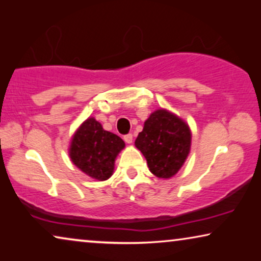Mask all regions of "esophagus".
<instances>
[{
  "mask_svg": "<svg viewBox=\"0 0 261 261\" xmlns=\"http://www.w3.org/2000/svg\"><path fill=\"white\" fill-rule=\"evenodd\" d=\"M123 140L127 142V144H132V142H133V135L132 134H127V135H124L123 137Z\"/></svg>",
  "mask_w": 261,
  "mask_h": 261,
  "instance_id": "esophagus-1",
  "label": "esophagus"
}]
</instances>
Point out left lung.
<instances>
[{
	"mask_svg": "<svg viewBox=\"0 0 261 261\" xmlns=\"http://www.w3.org/2000/svg\"><path fill=\"white\" fill-rule=\"evenodd\" d=\"M135 146L158 178H171L187 160L191 147V130L180 117L166 109L153 112L145 121Z\"/></svg>",
	"mask_w": 261,
	"mask_h": 261,
	"instance_id": "obj_1",
	"label": "left lung"
}]
</instances>
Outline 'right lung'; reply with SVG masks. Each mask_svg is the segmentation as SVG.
I'll return each mask as SVG.
<instances>
[{
    "label": "right lung",
    "mask_w": 261,
    "mask_h": 261,
    "mask_svg": "<svg viewBox=\"0 0 261 261\" xmlns=\"http://www.w3.org/2000/svg\"><path fill=\"white\" fill-rule=\"evenodd\" d=\"M123 148L122 139L89 117L71 139L69 155L82 172L94 179L107 180L112 177L116 156Z\"/></svg>",
    "instance_id": "add662e5"
}]
</instances>
